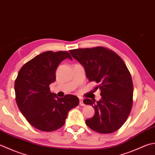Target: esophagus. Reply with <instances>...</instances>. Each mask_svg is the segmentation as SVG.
Wrapping results in <instances>:
<instances>
[{
	"label": "esophagus",
	"mask_w": 155,
	"mask_h": 155,
	"mask_svg": "<svg viewBox=\"0 0 155 155\" xmlns=\"http://www.w3.org/2000/svg\"><path fill=\"white\" fill-rule=\"evenodd\" d=\"M79 105H81V106H84V104L83 103V100L82 99H79Z\"/></svg>",
	"instance_id": "esophagus-1"
}]
</instances>
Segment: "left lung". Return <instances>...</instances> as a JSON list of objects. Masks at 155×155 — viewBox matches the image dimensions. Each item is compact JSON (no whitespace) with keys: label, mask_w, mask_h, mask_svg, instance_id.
Returning a JSON list of instances; mask_svg holds the SVG:
<instances>
[{"label":"left lung","mask_w":155,"mask_h":155,"mask_svg":"<svg viewBox=\"0 0 155 155\" xmlns=\"http://www.w3.org/2000/svg\"><path fill=\"white\" fill-rule=\"evenodd\" d=\"M70 54L83 66L89 81L99 85L101 99H85L83 103L95 109L93 117L87 125L97 132L110 134L125 123L133 104L132 77L123 60L111 50L104 47L70 50Z\"/></svg>","instance_id":"1"}]
</instances>
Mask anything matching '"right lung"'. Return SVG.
I'll use <instances>...</instances> for the list:
<instances>
[{"label": "right lung", "mask_w": 155, "mask_h": 155, "mask_svg": "<svg viewBox=\"0 0 155 155\" xmlns=\"http://www.w3.org/2000/svg\"><path fill=\"white\" fill-rule=\"evenodd\" d=\"M66 58L72 60L66 51H47L24 64L15 82V99L21 113L34 128L51 132L65 124L68 111L79 104L73 95L60 98L50 91L56 81V70Z\"/></svg>", "instance_id": "add662e5"}]
</instances>
